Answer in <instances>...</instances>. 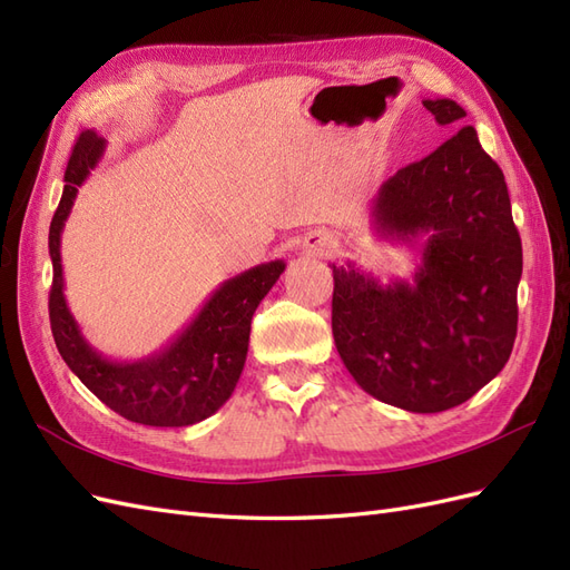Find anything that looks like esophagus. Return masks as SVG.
<instances>
[{"label": "esophagus", "mask_w": 570, "mask_h": 570, "mask_svg": "<svg viewBox=\"0 0 570 570\" xmlns=\"http://www.w3.org/2000/svg\"><path fill=\"white\" fill-rule=\"evenodd\" d=\"M340 238L330 230H313L308 238H305V250L317 255V257H332L337 253Z\"/></svg>", "instance_id": "1"}]
</instances>
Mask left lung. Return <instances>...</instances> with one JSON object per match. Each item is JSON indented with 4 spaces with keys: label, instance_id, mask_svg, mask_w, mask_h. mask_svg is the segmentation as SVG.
<instances>
[{
    "label": "left lung",
    "instance_id": "left-lung-1",
    "mask_svg": "<svg viewBox=\"0 0 570 570\" xmlns=\"http://www.w3.org/2000/svg\"><path fill=\"white\" fill-rule=\"evenodd\" d=\"M438 125L464 118L450 98H426ZM383 238L421 240L414 282L381 284L348 262L332 265V334L368 395L416 414L470 400L513 352L522 243L503 170L462 127L433 154L383 183L373 199Z\"/></svg>",
    "mask_w": 570,
    "mask_h": 570
}]
</instances>
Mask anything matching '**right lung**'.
I'll list each match as a JSON object with an SVG mask.
<instances>
[{
  "instance_id": "obj_1",
  "label": "right lung",
  "mask_w": 570,
  "mask_h": 570,
  "mask_svg": "<svg viewBox=\"0 0 570 570\" xmlns=\"http://www.w3.org/2000/svg\"><path fill=\"white\" fill-rule=\"evenodd\" d=\"M106 139L94 129L79 135L65 170L60 207L50 224V327L69 371L112 412L144 426H193L218 412L236 390L245 366L250 323L259 301L286 269L265 262L224 282L160 352L137 361H110L86 342L65 298L60 240L83 180L98 166Z\"/></svg>"
}]
</instances>
